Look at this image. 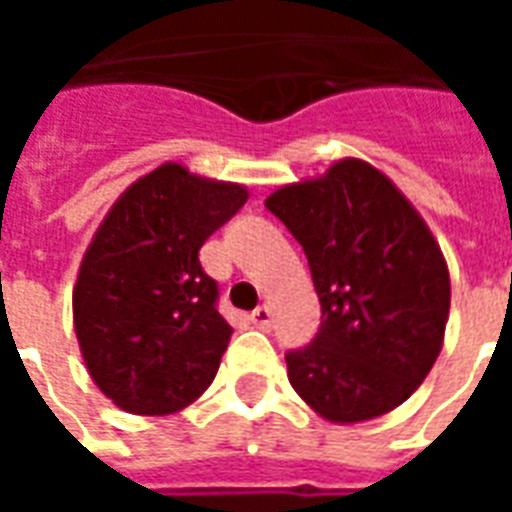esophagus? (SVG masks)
I'll list each match as a JSON object with an SVG mask.
<instances>
[{"label": "esophagus", "mask_w": 512, "mask_h": 512, "mask_svg": "<svg viewBox=\"0 0 512 512\" xmlns=\"http://www.w3.org/2000/svg\"><path fill=\"white\" fill-rule=\"evenodd\" d=\"M249 321L255 323L257 329H271V307H268V304L257 307V310L249 315Z\"/></svg>", "instance_id": "obj_1"}]
</instances>
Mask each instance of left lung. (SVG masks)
I'll use <instances>...</instances> for the list:
<instances>
[{
    "mask_svg": "<svg viewBox=\"0 0 512 512\" xmlns=\"http://www.w3.org/2000/svg\"><path fill=\"white\" fill-rule=\"evenodd\" d=\"M310 260L323 321L290 351V386L318 417L354 425L417 392L444 345L450 271L406 194L362 158L266 197Z\"/></svg>",
    "mask_w": 512,
    "mask_h": 512,
    "instance_id": "8db88e82",
    "label": "left lung"
}]
</instances>
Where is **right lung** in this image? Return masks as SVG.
<instances>
[{
  "label": "right lung",
  "instance_id": "1",
  "mask_svg": "<svg viewBox=\"0 0 512 512\" xmlns=\"http://www.w3.org/2000/svg\"><path fill=\"white\" fill-rule=\"evenodd\" d=\"M246 197L244 183L167 161L98 224L73 285V329L87 373L117 408L164 417L211 386L233 326L216 310L200 246Z\"/></svg>",
  "mask_w": 512,
  "mask_h": 512
}]
</instances>
